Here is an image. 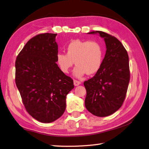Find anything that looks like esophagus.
<instances>
[{
    "mask_svg": "<svg viewBox=\"0 0 149 149\" xmlns=\"http://www.w3.org/2000/svg\"><path fill=\"white\" fill-rule=\"evenodd\" d=\"M73 82H74V85L75 86H79L80 84H81V82H80V81H78V80H74Z\"/></svg>",
    "mask_w": 149,
    "mask_h": 149,
    "instance_id": "esophagus-1",
    "label": "esophagus"
}]
</instances>
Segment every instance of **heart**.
Wrapping results in <instances>:
<instances>
[{
  "label": "heart",
  "mask_w": 149,
  "mask_h": 149,
  "mask_svg": "<svg viewBox=\"0 0 149 149\" xmlns=\"http://www.w3.org/2000/svg\"><path fill=\"white\" fill-rule=\"evenodd\" d=\"M103 56L104 49L99 41L76 40L67 45V54L58 53L56 61L61 72L65 74L75 63L73 74L81 78L86 73H96L102 65Z\"/></svg>",
  "instance_id": "obj_1"
}]
</instances>
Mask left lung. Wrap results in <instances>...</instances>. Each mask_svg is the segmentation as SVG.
I'll return each instance as SVG.
<instances>
[{"label":"left lung","instance_id":"1","mask_svg":"<svg viewBox=\"0 0 149 149\" xmlns=\"http://www.w3.org/2000/svg\"><path fill=\"white\" fill-rule=\"evenodd\" d=\"M88 33H98L103 38L106 51L99 71L84 83L87 92L85 106L94 116L106 117L118 110L125 99L130 80L128 55L113 36L102 31Z\"/></svg>","mask_w":149,"mask_h":149}]
</instances>
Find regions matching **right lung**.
<instances>
[{
	"label": "right lung",
	"instance_id": "add662e5",
	"mask_svg": "<svg viewBox=\"0 0 149 149\" xmlns=\"http://www.w3.org/2000/svg\"><path fill=\"white\" fill-rule=\"evenodd\" d=\"M57 33H45L31 39L15 61V83L22 102L31 116L43 123L62 116L66 96L74 88L73 80L56 61Z\"/></svg>",
	"mask_w": 149,
	"mask_h": 149
}]
</instances>
